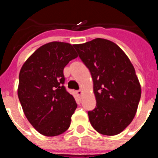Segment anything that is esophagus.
Segmentation results:
<instances>
[{"label":"esophagus","mask_w":158,"mask_h":158,"mask_svg":"<svg viewBox=\"0 0 158 158\" xmlns=\"http://www.w3.org/2000/svg\"><path fill=\"white\" fill-rule=\"evenodd\" d=\"M81 93H82L81 90H77V94L79 96H81Z\"/></svg>","instance_id":"esophagus-1"}]
</instances>
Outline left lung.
Masks as SVG:
<instances>
[{"instance_id":"obj_1","label":"left lung","mask_w":158,"mask_h":158,"mask_svg":"<svg viewBox=\"0 0 158 158\" xmlns=\"http://www.w3.org/2000/svg\"><path fill=\"white\" fill-rule=\"evenodd\" d=\"M73 47L93 80L96 105L88 111L90 123L102 135H118L133 120L141 98L133 65L109 40L97 38Z\"/></svg>"}]
</instances>
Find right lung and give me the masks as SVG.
<instances>
[{
	"instance_id": "1",
	"label": "right lung",
	"mask_w": 158,
	"mask_h": 158,
	"mask_svg": "<svg viewBox=\"0 0 158 158\" xmlns=\"http://www.w3.org/2000/svg\"><path fill=\"white\" fill-rule=\"evenodd\" d=\"M77 57L73 46L51 42L37 49L22 66L18 97L27 120L45 136H57L70 126L77 104L66 91L63 69Z\"/></svg>"
}]
</instances>
